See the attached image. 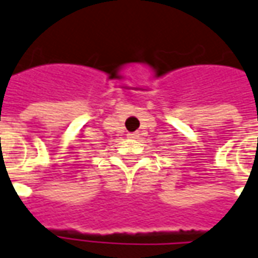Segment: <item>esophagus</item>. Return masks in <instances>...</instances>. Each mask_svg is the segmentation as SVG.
Instances as JSON below:
<instances>
[{"mask_svg": "<svg viewBox=\"0 0 258 258\" xmlns=\"http://www.w3.org/2000/svg\"><path fill=\"white\" fill-rule=\"evenodd\" d=\"M138 137H140V135L137 134V133H128V134H127V138H130V140H138Z\"/></svg>", "mask_w": 258, "mask_h": 258, "instance_id": "obj_1", "label": "esophagus"}]
</instances>
